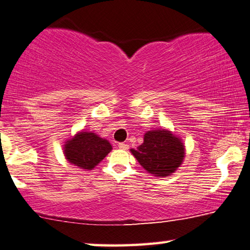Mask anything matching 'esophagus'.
Instances as JSON below:
<instances>
[{
    "instance_id": "obj_1",
    "label": "esophagus",
    "mask_w": 250,
    "mask_h": 250,
    "mask_svg": "<svg viewBox=\"0 0 250 250\" xmlns=\"http://www.w3.org/2000/svg\"><path fill=\"white\" fill-rule=\"evenodd\" d=\"M119 148L122 149V150H126V149L129 148V146L126 145V144H125V142H121V144H119Z\"/></svg>"
}]
</instances>
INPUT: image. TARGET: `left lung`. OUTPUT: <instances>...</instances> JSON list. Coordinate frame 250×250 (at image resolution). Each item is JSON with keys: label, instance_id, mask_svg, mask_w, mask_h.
<instances>
[{"label": "left lung", "instance_id": "obj_1", "mask_svg": "<svg viewBox=\"0 0 250 250\" xmlns=\"http://www.w3.org/2000/svg\"><path fill=\"white\" fill-rule=\"evenodd\" d=\"M130 151L144 169L160 178L175 172L185 158L181 139L166 129L148 131L144 137V144Z\"/></svg>", "mask_w": 250, "mask_h": 250}]
</instances>
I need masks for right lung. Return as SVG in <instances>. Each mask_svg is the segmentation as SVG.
<instances>
[{
  "label": "right lung",
  "instance_id": "add662e5",
  "mask_svg": "<svg viewBox=\"0 0 250 250\" xmlns=\"http://www.w3.org/2000/svg\"><path fill=\"white\" fill-rule=\"evenodd\" d=\"M112 146L108 140L93 132L81 131L65 142V159L80 169L92 170L108 154Z\"/></svg>",
  "mask_w": 250,
  "mask_h": 250
}]
</instances>
